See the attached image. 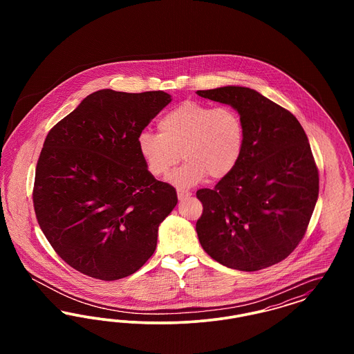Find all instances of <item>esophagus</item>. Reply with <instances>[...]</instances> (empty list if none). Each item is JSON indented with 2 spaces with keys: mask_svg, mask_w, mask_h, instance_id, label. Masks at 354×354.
<instances>
[{
  "mask_svg": "<svg viewBox=\"0 0 354 354\" xmlns=\"http://www.w3.org/2000/svg\"><path fill=\"white\" fill-rule=\"evenodd\" d=\"M188 196H191V192L183 191V189H178V199L179 201H185Z\"/></svg>",
  "mask_w": 354,
  "mask_h": 354,
  "instance_id": "obj_1",
  "label": "esophagus"
}]
</instances>
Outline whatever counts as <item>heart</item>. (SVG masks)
Returning <instances> with one entry per match:
<instances>
[{"mask_svg":"<svg viewBox=\"0 0 354 354\" xmlns=\"http://www.w3.org/2000/svg\"><path fill=\"white\" fill-rule=\"evenodd\" d=\"M158 131L139 135L138 151L153 178L167 175L182 153L185 163L171 176L179 187L198 185L207 176L211 180L227 178L244 149L243 120L230 106L185 102L158 120Z\"/></svg>","mask_w":354,"mask_h":354,"instance_id":"b5f03b06","label":"heart"}]
</instances>
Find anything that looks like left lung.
<instances>
[{"label": "left lung", "instance_id": "8db88e82", "mask_svg": "<svg viewBox=\"0 0 354 354\" xmlns=\"http://www.w3.org/2000/svg\"><path fill=\"white\" fill-rule=\"evenodd\" d=\"M231 104L244 124L236 169L212 189H198L196 232L220 264L254 272L283 261L306 232L319 198V169L300 122L286 109L241 86L198 90Z\"/></svg>", "mask_w": 354, "mask_h": 354}]
</instances>
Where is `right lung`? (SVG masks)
I'll return each instance as SVG.
<instances>
[{"label":"right lung","mask_w":354,"mask_h":354,"mask_svg":"<svg viewBox=\"0 0 354 354\" xmlns=\"http://www.w3.org/2000/svg\"><path fill=\"white\" fill-rule=\"evenodd\" d=\"M171 102L165 91L103 88L46 136L33 187L37 221L57 254L90 277L114 281L156 248L158 227L178 203L138 151V136Z\"/></svg>","instance_id":"right-lung-1"}]
</instances>
